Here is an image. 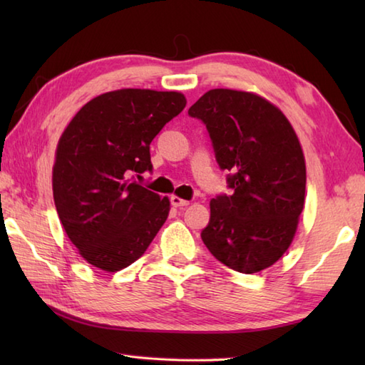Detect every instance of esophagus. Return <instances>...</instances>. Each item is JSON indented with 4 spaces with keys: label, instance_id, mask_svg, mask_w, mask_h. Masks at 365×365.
Wrapping results in <instances>:
<instances>
[{
    "label": "esophagus",
    "instance_id": "esophagus-1",
    "mask_svg": "<svg viewBox=\"0 0 365 365\" xmlns=\"http://www.w3.org/2000/svg\"><path fill=\"white\" fill-rule=\"evenodd\" d=\"M170 204H173L175 208H182V207H187L190 204V200L182 199V197L174 195V196H170Z\"/></svg>",
    "mask_w": 365,
    "mask_h": 365
}]
</instances>
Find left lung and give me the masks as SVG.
I'll list each match as a JSON object with an SVG mask.
<instances>
[{
	"label": "left lung",
	"mask_w": 365,
	"mask_h": 365,
	"mask_svg": "<svg viewBox=\"0 0 365 365\" xmlns=\"http://www.w3.org/2000/svg\"><path fill=\"white\" fill-rule=\"evenodd\" d=\"M202 120L234 195L210 200L202 242L224 265L259 273L282 257L304 208L306 160L292 123L254 92L210 89L188 111Z\"/></svg>",
	"instance_id": "left-lung-1"
}]
</instances>
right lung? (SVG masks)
Here are the masks:
<instances>
[{"instance_id": "add662e5", "label": "right lung", "mask_w": 365, "mask_h": 365, "mask_svg": "<svg viewBox=\"0 0 365 365\" xmlns=\"http://www.w3.org/2000/svg\"><path fill=\"white\" fill-rule=\"evenodd\" d=\"M187 98L177 91L118 89L89 100L61 135L53 165L59 221L81 257L115 273L145 252L169 197L131 180L152 169L150 143Z\"/></svg>"}]
</instances>
